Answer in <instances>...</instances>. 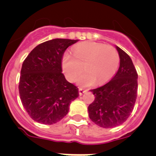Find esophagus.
Masks as SVG:
<instances>
[{"label": "esophagus", "mask_w": 156, "mask_h": 156, "mask_svg": "<svg viewBox=\"0 0 156 156\" xmlns=\"http://www.w3.org/2000/svg\"><path fill=\"white\" fill-rule=\"evenodd\" d=\"M78 91H79V95H82V94L84 93V92H85V90H84L83 88H79Z\"/></svg>", "instance_id": "1"}]
</instances>
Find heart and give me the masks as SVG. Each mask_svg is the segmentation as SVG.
I'll list each match as a JSON object with an SVG mask.
<instances>
[{"label":"heart","mask_w":156,"mask_h":156,"mask_svg":"<svg viewBox=\"0 0 156 156\" xmlns=\"http://www.w3.org/2000/svg\"><path fill=\"white\" fill-rule=\"evenodd\" d=\"M65 54L62 67L69 81H75L84 69L86 72L78 80L81 85L105 83L114 75L120 64V56L115 47L95 42L81 43Z\"/></svg>","instance_id":"heart-1"}]
</instances>
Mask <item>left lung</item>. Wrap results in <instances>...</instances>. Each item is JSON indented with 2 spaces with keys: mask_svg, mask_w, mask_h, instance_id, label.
Instances as JSON below:
<instances>
[{
  "mask_svg": "<svg viewBox=\"0 0 156 156\" xmlns=\"http://www.w3.org/2000/svg\"><path fill=\"white\" fill-rule=\"evenodd\" d=\"M120 67L109 82L91 92L95 99L88 107L89 118L104 128L117 127L132 113L137 99V73L128 54L116 47Z\"/></svg>",
  "mask_w": 156,
  "mask_h": 156,
  "instance_id": "obj_1",
  "label": "left lung"
}]
</instances>
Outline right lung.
<instances>
[{
	"mask_svg": "<svg viewBox=\"0 0 156 156\" xmlns=\"http://www.w3.org/2000/svg\"><path fill=\"white\" fill-rule=\"evenodd\" d=\"M78 40L54 39L40 43L27 56L21 70L19 91L24 108L35 121L53 124L64 118L78 88L62 73L63 55Z\"/></svg>",
	"mask_w": 156,
	"mask_h": 156,
	"instance_id": "obj_1",
	"label": "right lung"
}]
</instances>
